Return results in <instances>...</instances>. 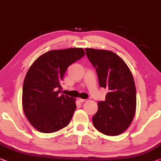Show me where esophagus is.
I'll return each instance as SVG.
<instances>
[{
  "label": "esophagus",
  "mask_w": 161,
  "mask_h": 161,
  "mask_svg": "<svg viewBox=\"0 0 161 161\" xmlns=\"http://www.w3.org/2000/svg\"><path fill=\"white\" fill-rule=\"evenodd\" d=\"M79 101H80V102L83 103V102H85V101H87V99H83V98H79Z\"/></svg>",
  "instance_id": "obj_1"
}]
</instances>
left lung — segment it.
Returning <instances> with one entry per match:
<instances>
[{"instance_id": "left-lung-1", "label": "left lung", "mask_w": 161, "mask_h": 161, "mask_svg": "<svg viewBox=\"0 0 161 161\" xmlns=\"http://www.w3.org/2000/svg\"><path fill=\"white\" fill-rule=\"evenodd\" d=\"M86 56L96 68L100 87L108 92L98 103L92 117L96 130L108 136L122 134L129 127L136 111V88L127 64L113 52L86 48Z\"/></svg>"}]
</instances>
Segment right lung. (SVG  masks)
Listing matches in <instances>:
<instances>
[{
  "label": "right lung",
  "instance_id": "right-lung-1",
  "mask_svg": "<svg viewBox=\"0 0 161 161\" xmlns=\"http://www.w3.org/2000/svg\"><path fill=\"white\" fill-rule=\"evenodd\" d=\"M84 55L83 48L50 50L29 68L24 81L22 106L27 119L39 132H55L70 123L75 100L58 95L60 83L68 67Z\"/></svg>",
  "mask_w": 161,
  "mask_h": 161
}]
</instances>
